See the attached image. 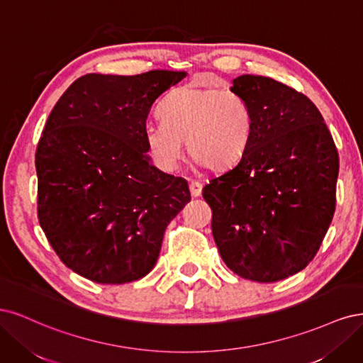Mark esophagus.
<instances>
[{"instance_id": "34e87169", "label": "esophagus", "mask_w": 363, "mask_h": 363, "mask_svg": "<svg viewBox=\"0 0 363 363\" xmlns=\"http://www.w3.org/2000/svg\"><path fill=\"white\" fill-rule=\"evenodd\" d=\"M190 193L193 197H199L202 194V184L197 181H191L190 182Z\"/></svg>"}]
</instances>
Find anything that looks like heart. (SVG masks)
<instances>
[{"mask_svg": "<svg viewBox=\"0 0 363 363\" xmlns=\"http://www.w3.org/2000/svg\"><path fill=\"white\" fill-rule=\"evenodd\" d=\"M161 123L143 130L149 155L162 170H173L184 154L206 170H226L242 158L255 130L250 104L220 87L182 86L160 107Z\"/></svg>", "mask_w": 363, "mask_h": 363, "instance_id": "b5f03b06", "label": "heart"}]
</instances>
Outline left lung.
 Returning a JSON list of instances; mask_svg holds the SVG:
<instances>
[{"label": "left lung", "mask_w": 363, "mask_h": 363, "mask_svg": "<svg viewBox=\"0 0 363 363\" xmlns=\"http://www.w3.org/2000/svg\"><path fill=\"white\" fill-rule=\"evenodd\" d=\"M250 104L255 130L242 158L203 186L221 259L247 280L270 284L317 255L336 205L339 157L313 102L284 83L232 81Z\"/></svg>", "instance_id": "1"}]
</instances>
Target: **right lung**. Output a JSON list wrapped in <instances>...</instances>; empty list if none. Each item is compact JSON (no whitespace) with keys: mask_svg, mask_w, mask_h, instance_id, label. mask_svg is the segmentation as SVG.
<instances>
[{"mask_svg":"<svg viewBox=\"0 0 363 363\" xmlns=\"http://www.w3.org/2000/svg\"><path fill=\"white\" fill-rule=\"evenodd\" d=\"M185 77L87 74L46 121L36 150L39 223L62 262L91 282L145 277L190 202L189 184L152 164L143 137L152 105Z\"/></svg>","mask_w":363,"mask_h":363,"instance_id":"right-lung-1","label":"right lung"}]
</instances>
